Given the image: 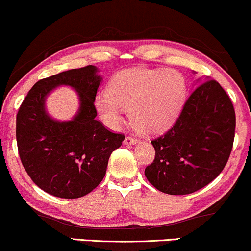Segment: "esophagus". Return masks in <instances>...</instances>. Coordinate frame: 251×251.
<instances>
[{
  "label": "esophagus",
  "mask_w": 251,
  "mask_h": 251,
  "mask_svg": "<svg viewBox=\"0 0 251 251\" xmlns=\"http://www.w3.org/2000/svg\"><path fill=\"white\" fill-rule=\"evenodd\" d=\"M137 142H138L137 138L134 136H130V135H128V136H126V138H125L126 144H136Z\"/></svg>",
  "instance_id": "1"
}]
</instances>
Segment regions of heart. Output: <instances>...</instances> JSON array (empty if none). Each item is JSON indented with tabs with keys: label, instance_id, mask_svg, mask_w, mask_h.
Here are the masks:
<instances>
[{
	"label": "heart",
	"instance_id": "1",
	"mask_svg": "<svg viewBox=\"0 0 251 251\" xmlns=\"http://www.w3.org/2000/svg\"><path fill=\"white\" fill-rule=\"evenodd\" d=\"M182 74L166 68H132L111 79L109 94L95 99V109L103 122L116 128L123 121V109L130 110L132 126L146 134L166 131L174 125L185 96Z\"/></svg>",
	"mask_w": 251,
	"mask_h": 251
}]
</instances>
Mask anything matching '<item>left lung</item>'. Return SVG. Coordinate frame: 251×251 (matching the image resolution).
<instances>
[{
	"instance_id": "left-lung-1",
	"label": "left lung",
	"mask_w": 251,
	"mask_h": 251,
	"mask_svg": "<svg viewBox=\"0 0 251 251\" xmlns=\"http://www.w3.org/2000/svg\"><path fill=\"white\" fill-rule=\"evenodd\" d=\"M236 116L215 79L191 91L172 128L151 141L155 158L144 170L157 190L187 195L210 183L225 169L235 137Z\"/></svg>"
}]
</instances>
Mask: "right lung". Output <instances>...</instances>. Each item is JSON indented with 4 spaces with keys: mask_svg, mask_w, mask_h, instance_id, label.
<instances>
[{
    "mask_svg": "<svg viewBox=\"0 0 251 251\" xmlns=\"http://www.w3.org/2000/svg\"><path fill=\"white\" fill-rule=\"evenodd\" d=\"M94 66L70 69L34 84L16 115L19 155L26 174L38 188L61 199H78L101 183L111 152L123 134L108 130L96 120L95 97L101 77ZM78 90L81 108L73 121L57 123L44 110V99L55 86Z\"/></svg>",
    "mask_w": 251,
    "mask_h": 251,
    "instance_id": "1",
    "label": "right lung"
}]
</instances>
